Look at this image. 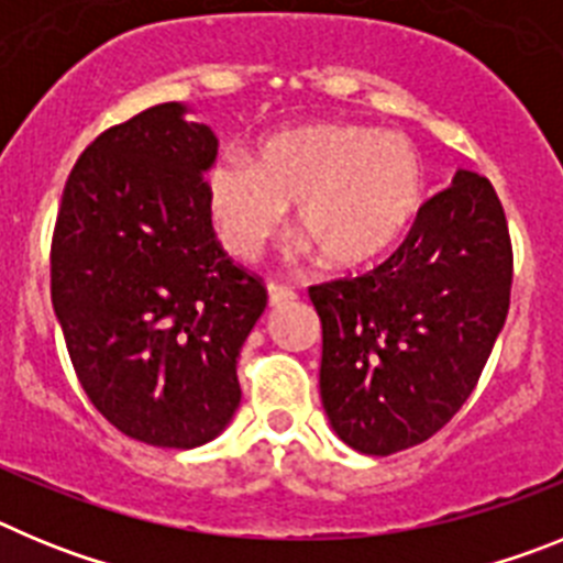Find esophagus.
<instances>
[{
    "instance_id": "obj_1",
    "label": "esophagus",
    "mask_w": 563,
    "mask_h": 563,
    "mask_svg": "<svg viewBox=\"0 0 563 563\" xmlns=\"http://www.w3.org/2000/svg\"><path fill=\"white\" fill-rule=\"evenodd\" d=\"M267 298H271L273 307L287 305V301H292V298H296V290L287 285H278V282H271V285H267Z\"/></svg>"
}]
</instances>
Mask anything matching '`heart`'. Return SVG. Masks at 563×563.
<instances>
[{"label": "heart", "instance_id": "heart-1", "mask_svg": "<svg viewBox=\"0 0 563 563\" xmlns=\"http://www.w3.org/2000/svg\"><path fill=\"white\" fill-rule=\"evenodd\" d=\"M429 174L409 137L357 123H312L228 152L208 168V202L225 245L256 258L298 206V233L335 267L383 256L426 202Z\"/></svg>", "mask_w": 563, "mask_h": 563}]
</instances>
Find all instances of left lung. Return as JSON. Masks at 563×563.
Segmentation results:
<instances>
[{"label": "left lung", "mask_w": 563, "mask_h": 563, "mask_svg": "<svg viewBox=\"0 0 563 563\" xmlns=\"http://www.w3.org/2000/svg\"><path fill=\"white\" fill-rule=\"evenodd\" d=\"M514 245L487 177L456 172L383 265L310 287L321 402L361 454L415 449L462 409L510 310Z\"/></svg>", "instance_id": "1"}]
</instances>
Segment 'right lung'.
<instances>
[{
	"label": "right lung",
	"instance_id": "1",
	"mask_svg": "<svg viewBox=\"0 0 563 563\" xmlns=\"http://www.w3.org/2000/svg\"><path fill=\"white\" fill-rule=\"evenodd\" d=\"M157 103L109 126L67 177L49 296L81 389L121 434L197 449L242 400L236 357L267 307L211 225L217 134Z\"/></svg>",
	"mask_w": 563,
	"mask_h": 563
}]
</instances>
